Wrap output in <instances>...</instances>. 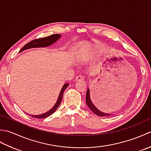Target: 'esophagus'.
Segmentation results:
<instances>
[{"mask_svg":"<svg viewBox=\"0 0 151 151\" xmlns=\"http://www.w3.org/2000/svg\"><path fill=\"white\" fill-rule=\"evenodd\" d=\"M84 80V76H82V75H79L77 76L75 78V81L76 82H81L83 81Z\"/></svg>","mask_w":151,"mask_h":151,"instance_id":"34e87169","label":"esophagus"}]
</instances>
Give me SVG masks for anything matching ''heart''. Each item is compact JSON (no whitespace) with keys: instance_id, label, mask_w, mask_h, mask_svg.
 Listing matches in <instances>:
<instances>
[{"instance_id":"obj_1","label":"heart","mask_w":151,"mask_h":151,"mask_svg":"<svg viewBox=\"0 0 151 151\" xmlns=\"http://www.w3.org/2000/svg\"><path fill=\"white\" fill-rule=\"evenodd\" d=\"M83 58V56H82V55H81V59H82Z\"/></svg>"}]
</instances>
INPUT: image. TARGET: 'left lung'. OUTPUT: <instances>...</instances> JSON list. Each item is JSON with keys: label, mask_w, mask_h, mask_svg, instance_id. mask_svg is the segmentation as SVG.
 I'll return each mask as SVG.
<instances>
[{"label": "left lung", "mask_w": 151, "mask_h": 151, "mask_svg": "<svg viewBox=\"0 0 151 151\" xmlns=\"http://www.w3.org/2000/svg\"><path fill=\"white\" fill-rule=\"evenodd\" d=\"M89 89H88L87 90V92H86V104H87L89 108V109L93 112L95 114H96L98 116L100 117H108L110 116V115H112L111 114H109L106 113H104L101 111H100L95 107V106L93 104V102L91 101V98H90V95H89Z\"/></svg>", "instance_id": "1"}]
</instances>
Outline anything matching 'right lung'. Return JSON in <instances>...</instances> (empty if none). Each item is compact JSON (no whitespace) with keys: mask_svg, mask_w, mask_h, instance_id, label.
Masks as SVG:
<instances>
[{"mask_svg":"<svg viewBox=\"0 0 151 151\" xmlns=\"http://www.w3.org/2000/svg\"><path fill=\"white\" fill-rule=\"evenodd\" d=\"M60 37H61L60 34H56L51 35V36H49L48 37L40 38V39H36V40H32V41H31L30 42L28 43L27 44L25 45L20 50V51H19V52H22V51H23L24 50L32 49V48L47 47L48 46L51 45L53 44L54 43H55L56 41L58 40ZM69 86L68 83H66V84H65L63 86V87H62V89H61V91H60L58 99L56 104H54V106L52 108H51L49 111H48L45 112V113H44L43 114H41V115H30L29 114V115H30V116H32V117L37 118V119H44V118H46L47 117L50 116V115H52L54 113V112L56 111V110L58 108V107L60 106L61 102H62V97H63L64 91H65V89L67 88V86Z\"/></svg>","mask_w":151,"mask_h":151,"instance_id":"obj_1","label":"right lung"}]
</instances>
